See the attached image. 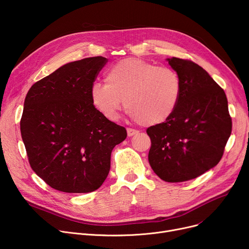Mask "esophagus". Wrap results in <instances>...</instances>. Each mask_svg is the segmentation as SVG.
<instances>
[{"instance_id": "esophagus-1", "label": "esophagus", "mask_w": 249, "mask_h": 249, "mask_svg": "<svg viewBox=\"0 0 249 249\" xmlns=\"http://www.w3.org/2000/svg\"><path fill=\"white\" fill-rule=\"evenodd\" d=\"M139 132L137 131V130H135V129H131V128H127V135L129 136V137H131V136H134V135H137Z\"/></svg>"}]
</instances>
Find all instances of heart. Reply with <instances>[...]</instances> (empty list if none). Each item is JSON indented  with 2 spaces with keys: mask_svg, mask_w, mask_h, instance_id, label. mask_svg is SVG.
Listing matches in <instances>:
<instances>
[{
  "mask_svg": "<svg viewBox=\"0 0 249 249\" xmlns=\"http://www.w3.org/2000/svg\"><path fill=\"white\" fill-rule=\"evenodd\" d=\"M181 95L177 71L136 57L114 64L105 74V84L94 83L89 100L94 108L109 121L118 119L122 100L129 115L144 126L168 120Z\"/></svg>",
  "mask_w": 249,
  "mask_h": 249,
  "instance_id": "obj_1",
  "label": "heart"
}]
</instances>
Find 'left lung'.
<instances>
[{
  "mask_svg": "<svg viewBox=\"0 0 249 249\" xmlns=\"http://www.w3.org/2000/svg\"><path fill=\"white\" fill-rule=\"evenodd\" d=\"M181 82V95L165 122L149 127L148 161L167 182L193 179L216 166L230 137L232 121L224 90L191 60L166 58Z\"/></svg>",
  "mask_w": 249,
  "mask_h": 249,
  "instance_id": "left-lung-1",
  "label": "left lung"
}]
</instances>
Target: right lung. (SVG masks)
Returning <instances> with one entry per match:
<instances>
[{
    "label": "right lung",
    "instance_id": "1",
    "mask_svg": "<svg viewBox=\"0 0 249 249\" xmlns=\"http://www.w3.org/2000/svg\"><path fill=\"white\" fill-rule=\"evenodd\" d=\"M107 62L103 56L69 62L26 95L20 129L29 163L57 191L98 190L110 172L113 148L127 136L89 100V88Z\"/></svg>",
    "mask_w": 249,
    "mask_h": 249
}]
</instances>
